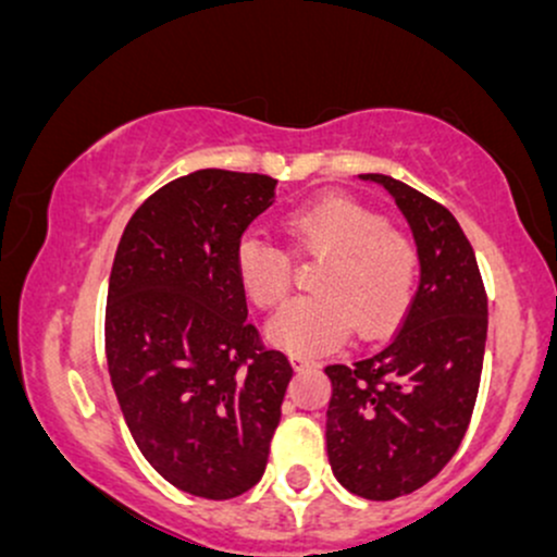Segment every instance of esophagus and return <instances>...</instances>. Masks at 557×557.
Returning a JSON list of instances; mask_svg holds the SVG:
<instances>
[{"label": "esophagus", "instance_id": "34e87169", "mask_svg": "<svg viewBox=\"0 0 557 557\" xmlns=\"http://www.w3.org/2000/svg\"><path fill=\"white\" fill-rule=\"evenodd\" d=\"M293 367H296L298 372H304V369L317 367V361L309 359V356H293Z\"/></svg>", "mask_w": 557, "mask_h": 557}]
</instances>
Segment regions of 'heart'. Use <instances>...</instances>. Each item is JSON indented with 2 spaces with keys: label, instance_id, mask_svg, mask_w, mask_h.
Masks as SVG:
<instances>
[{
  "label": "heart",
  "instance_id": "1",
  "mask_svg": "<svg viewBox=\"0 0 557 557\" xmlns=\"http://www.w3.org/2000/svg\"><path fill=\"white\" fill-rule=\"evenodd\" d=\"M283 235L293 253L324 261L311 277L317 296L293 300L272 319L270 337L280 348L324 354L345 341L350 322L363 341H374L406 314L419 283V248L380 212L354 198L324 196L285 214ZM235 272L261 311L280 309L290 296V259L264 235H243Z\"/></svg>",
  "mask_w": 557,
  "mask_h": 557
}]
</instances>
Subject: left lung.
I'll return each mask as SVG.
<instances>
[{
	"mask_svg": "<svg viewBox=\"0 0 557 557\" xmlns=\"http://www.w3.org/2000/svg\"><path fill=\"white\" fill-rule=\"evenodd\" d=\"M419 248L421 280L400 330L354 363H330L332 474L367 500L424 487L469 430L487 343V290L474 248L443 203L387 175Z\"/></svg>",
	"mask_w": 557,
	"mask_h": 557,
	"instance_id": "8db88e82",
	"label": "left lung"
}]
</instances>
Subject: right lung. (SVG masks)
<instances>
[{
  "label": "right lung",
  "mask_w": 557,
  "mask_h": 557,
  "mask_svg": "<svg viewBox=\"0 0 557 557\" xmlns=\"http://www.w3.org/2000/svg\"><path fill=\"white\" fill-rule=\"evenodd\" d=\"M277 181L198 170L127 222L110 274L104 348L127 430L159 476L230 500L264 476L293 367L248 322L238 243Z\"/></svg>",
  "instance_id": "right-lung-1"
}]
</instances>
